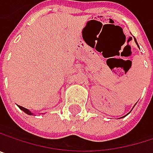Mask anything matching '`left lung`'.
Listing matches in <instances>:
<instances>
[{"label": "left lung", "instance_id": "left-lung-1", "mask_svg": "<svg viewBox=\"0 0 153 153\" xmlns=\"http://www.w3.org/2000/svg\"><path fill=\"white\" fill-rule=\"evenodd\" d=\"M134 41H135V43H136V45H138V43H137V41H136V39H135V38H134ZM138 46H139V45H138ZM128 114H129V113H128ZM128 114H127V115H128ZM125 117H126V116H125ZM121 118H122V117H121Z\"/></svg>", "mask_w": 153, "mask_h": 153}]
</instances>
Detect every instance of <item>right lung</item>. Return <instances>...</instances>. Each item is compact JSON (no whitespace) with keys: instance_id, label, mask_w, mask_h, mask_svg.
<instances>
[{"instance_id":"1","label":"right lung","mask_w":153,"mask_h":153,"mask_svg":"<svg viewBox=\"0 0 153 153\" xmlns=\"http://www.w3.org/2000/svg\"><path fill=\"white\" fill-rule=\"evenodd\" d=\"M19 108L22 110V111H24L26 114H27V115H30V116H32V115H34V113H32L30 110H28V109H27V108H23V107H20V106H19Z\"/></svg>"}]
</instances>
